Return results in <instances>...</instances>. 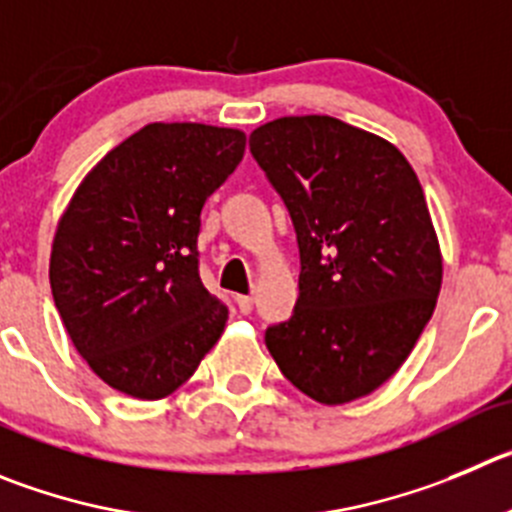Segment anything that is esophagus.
I'll return each instance as SVG.
<instances>
[{
  "label": "esophagus",
  "instance_id": "1",
  "mask_svg": "<svg viewBox=\"0 0 512 512\" xmlns=\"http://www.w3.org/2000/svg\"><path fill=\"white\" fill-rule=\"evenodd\" d=\"M237 308H240V313H252V308H255V298L252 295H237Z\"/></svg>",
  "mask_w": 512,
  "mask_h": 512
}]
</instances>
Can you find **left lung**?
Masks as SVG:
<instances>
[{"instance_id": "1", "label": "left lung", "mask_w": 512, "mask_h": 512, "mask_svg": "<svg viewBox=\"0 0 512 512\" xmlns=\"http://www.w3.org/2000/svg\"><path fill=\"white\" fill-rule=\"evenodd\" d=\"M250 151L298 234V303L265 331L285 379L346 404L396 374L442 288V252L417 174L394 143L331 116H285Z\"/></svg>"}]
</instances>
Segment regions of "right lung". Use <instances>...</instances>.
<instances>
[{
  "instance_id": "1",
  "label": "right lung",
  "mask_w": 512,
  "mask_h": 512,
  "mask_svg": "<svg viewBox=\"0 0 512 512\" xmlns=\"http://www.w3.org/2000/svg\"><path fill=\"white\" fill-rule=\"evenodd\" d=\"M245 141L237 128L148 123L93 166L57 222L55 308L116 391L174 394L222 336L227 305L199 278V214Z\"/></svg>"
}]
</instances>
